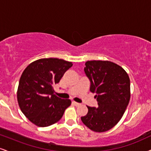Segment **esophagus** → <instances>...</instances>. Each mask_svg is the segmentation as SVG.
Returning <instances> with one entry per match:
<instances>
[{"label":"esophagus","mask_w":151,"mask_h":151,"mask_svg":"<svg viewBox=\"0 0 151 151\" xmlns=\"http://www.w3.org/2000/svg\"><path fill=\"white\" fill-rule=\"evenodd\" d=\"M73 104L74 105L76 106H80V105H81V104H80V103H78V102H76V101H73Z\"/></svg>","instance_id":"1"}]
</instances>
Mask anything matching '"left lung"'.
Returning <instances> with one entry per match:
<instances>
[{
	"mask_svg": "<svg viewBox=\"0 0 151 151\" xmlns=\"http://www.w3.org/2000/svg\"><path fill=\"white\" fill-rule=\"evenodd\" d=\"M84 70L96 93L97 107L87 106L82 122L96 132L111 129L122 118L130 99V80L127 72L109 61H87Z\"/></svg>",
	"mask_w": 151,
	"mask_h": 151,
	"instance_id": "left-lung-1",
	"label": "left lung"
}]
</instances>
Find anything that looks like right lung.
<instances>
[{
  "instance_id": "right-lung-1",
  "label": "right lung",
  "mask_w": 151,
  "mask_h": 151,
  "mask_svg": "<svg viewBox=\"0 0 151 151\" xmlns=\"http://www.w3.org/2000/svg\"><path fill=\"white\" fill-rule=\"evenodd\" d=\"M72 62L57 58L40 59L31 63L22 73L17 90V101L22 112L38 127L56 123L71 104L55 94L53 87Z\"/></svg>"
}]
</instances>
